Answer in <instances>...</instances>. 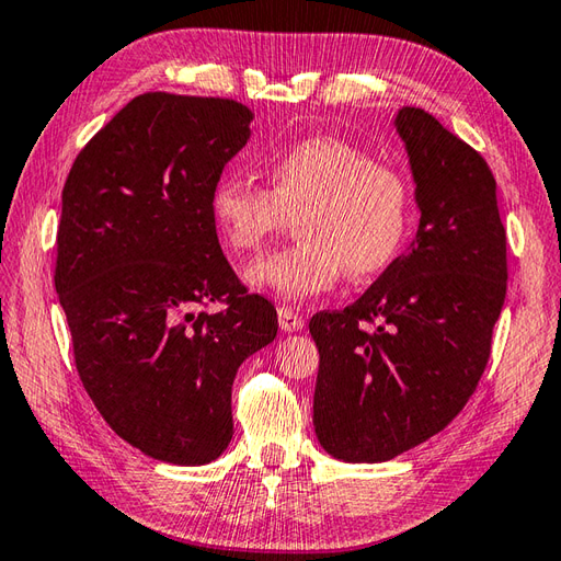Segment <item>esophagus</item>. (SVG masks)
I'll use <instances>...</instances> for the list:
<instances>
[{
    "label": "esophagus",
    "mask_w": 561,
    "mask_h": 561,
    "mask_svg": "<svg viewBox=\"0 0 561 561\" xmlns=\"http://www.w3.org/2000/svg\"><path fill=\"white\" fill-rule=\"evenodd\" d=\"M277 316H279V328H282L284 332H298V330H304V318H301V312H296L294 308H289V306H279Z\"/></svg>",
    "instance_id": "obj_1"
}]
</instances>
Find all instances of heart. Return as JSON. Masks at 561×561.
I'll return each mask as SVG.
<instances>
[{"mask_svg": "<svg viewBox=\"0 0 561 561\" xmlns=\"http://www.w3.org/2000/svg\"><path fill=\"white\" fill-rule=\"evenodd\" d=\"M265 176L267 191L227 174L210 193V219L233 255L260 253L286 217H296L301 241L245 272L255 289L316 296L344 270L354 279L385 270L407 241L413 181L368 150L330 136L306 138L275 154Z\"/></svg>", "mask_w": 561, "mask_h": 561, "instance_id": "heart-1", "label": "heart"}]
</instances>
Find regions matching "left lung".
Returning a JSON list of instances; mask_svg holds the SVG:
<instances>
[{"label": "left lung", "instance_id": "8db88e82", "mask_svg": "<svg viewBox=\"0 0 561 561\" xmlns=\"http://www.w3.org/2000/svg\"><path fill=\"white\" fill-rule=\"evenodd\" d=\"M421 225L407 253L344 310L310 320L320 354L312 425L324 451L389 461L445 430L485 373L506 296V231L483 154L403 107Z\"/></svg>", "mask_w": 561, "mask_h": 561}]
</instances>
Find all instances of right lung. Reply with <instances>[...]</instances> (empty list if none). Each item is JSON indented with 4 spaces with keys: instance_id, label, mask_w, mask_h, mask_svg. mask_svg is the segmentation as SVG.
<instances>
[{
    "instance_id": "right-lung-1",
    "label": "right lung",
    "mask_w": 561,
    "mask_h": 561,
    "mask_svg": "<svg viewBox=\"0 0 561 561\" xmlns=\"http://www.w3.org/2000/svg\"><path fill=\"white\" fill-rule=\"evenodd\" d=\"M251 119L237 100L142 93L88 140L61 191L55 286L76 370L114 433L167 463L227 449L233 377L277 336L275 306L245 291L210 219Z\"/></svg>"
}]
</instances>
